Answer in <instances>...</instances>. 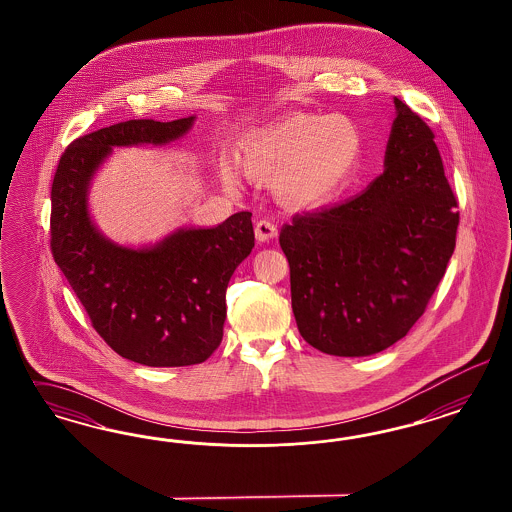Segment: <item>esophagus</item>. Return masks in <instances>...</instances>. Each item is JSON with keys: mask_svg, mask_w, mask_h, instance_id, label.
<instances>
[{"mask_svg": "<svg viewBox=\"0 0 512 512\" xmlns=\"http://www.w3.org/2000/svg\"><path fill=\"white\" fill-rule=\"evenodd\" d=\"M255 236L259 242H268L278 236V227L270 219H259L255 223Z\"/></svg>", "mask_w": 512, "mask_h": 512, "instance_id": "esophagus-1", "label": "esophagus"}]
</instances>
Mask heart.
<instances>
[{"label":"heart","mask_w":512,"mask_h":512,"mask_svg":"<svg viewBox=\"0 0 512 512\" xmlns=\"http://www.w3.org/2000/svg\"><path fill=\"white\" fill-rule=\"evenodd\" d=\"M362 157V133L351 118L295 112L242 142L240 167L259 184L276 187L279 201L311 208L330 201L355 174ZM236 187L234 172L221 171Z\"/></svg>","instance_id":"b5f03b06"}]
</instances>
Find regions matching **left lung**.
I'll return each mask as SVG.
<instances>
[{
  "label": "left lung",
  "instance_id": "obj_1",
  "mask_svg": "<svg viewBox=\"0 0 512 512\" xmlns=\"http://www.w3.org/2000/svg\"><path fill=\"white\" fill-rule=\"evenodd\" d=\"M394 105L385 172L355 199L295 216L279 233L296 325L326 355L368 357L402 340L456 246L458 201L434 131Z\"/></svg>",
  "mask_w": 512,
  "mask_h": 512
}]
</instances>
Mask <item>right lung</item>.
<instances>
[{"label":"right lung","instance_id":"obj_1","mask_svg":"<svg viewBox=\"0 0 512 512\" xmlns=\"http://www.w3.org/2000/svg\"><path fill=\"white\" fill-rule=\"evenodd\" d=\"M193 120L93 131L67 146L52 182L54 261L110 349L154 368L201 364L219 347L229 279L255 246L251 212L212 229H178L152 248H124L95 229L88 187L114 146L167 144Z\"/></svg>","mask_w":512,"mask_h":512}]
</instances>
